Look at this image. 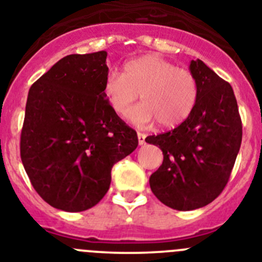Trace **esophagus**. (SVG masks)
Returning a JSON list of instances; mask_svg holds the SVG:
<instances>
[{"label": "esophagus", "instance_id": "34e87169", "mask_svg": "<svg viewBox=\"0 0 262 262\" xmlns=\"http://www.w3.org/2000/svg\"><path fill=\"white\" fill-rule=\"evenodd\" d=\"M145 138L147 135L143 133H138V140H139V145H144L145 144Z\"/></svg>", "mask_w": 262, "mask_h": 262}]
</instances>
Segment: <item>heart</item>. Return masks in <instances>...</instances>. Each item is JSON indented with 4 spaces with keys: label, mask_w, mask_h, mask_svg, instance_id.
Returning <instances> with one entry per match:
<instances>
[{
    "label": "heart",
    "mask_w": 262,
    "mask_h": 262,
    "mask_svg": "<svg viewBox=\"0 0 262 262\" xmlns=\"http://www.w3.org/2000/svg\"><path fill=\"white\" fill-rule=\"evenodd\" d=\"M139 93L143 102L129 113L131 122L145 127L157 120L164 128H173L194 111L200 85L189 69L159 55H144L127 61L122 75L113 72L103 82V96L119 117L128 113Z\"/></svg>",
    "instance_id": "heart-1"
}]
</instances>
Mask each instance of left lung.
I'll return each instance as SVG.
<instances>
[{"label":"left lung","mask_w":262,"mask_h":262,"mask_svg":"<svg viewBox=\"0 0 262 262\" xmlns=\"http://www.w3.org/2000/svg\"><path fill=\"white\" fill-rule=\"evenodd\" d=\"M200 85L191 115L172 131L148 136L159 145L163 164L149 177L160 202L180 211L209 205L230 180L243 138L242 118L232 86L202 60H191Z\"/></svg>","instance_id":"left-lung-1"}]
</instances>
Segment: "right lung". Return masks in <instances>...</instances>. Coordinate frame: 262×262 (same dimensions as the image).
I'll return each mask as SVG.
<instances>
[{"label": "right lung", "mask_w": 262, "mask_h": 262, "mask_svg": "<svg viewBox=\"0 0 262 262\" xmlns=\"http://www.w3.org/2000/svg\"><path fill=\"white\" fill-rule=\"evenodd\" d=\"M106 51L68 55L31 85L20 159L36 193L55 209L85 211L107 193L111 168L138 147L103 96Z\"/></svg>", "instance_id": "obj_1"}]
</instances>
